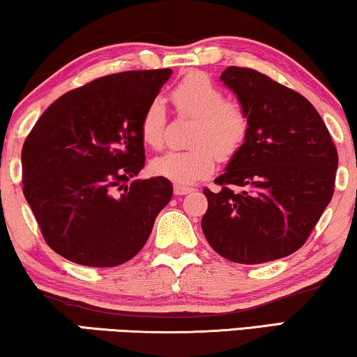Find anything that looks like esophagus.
Instances as JSON below:
<instances>
[{"instance_id": "1", "label": "esophagus", "mask_w": 357, "mask_h": 357, "mask_svg": "<svg viewBox=\"0 0 357 357\" xmlns=\"http://www.w3.org/2000/svg\"><path fill=\"white\" fill-rule=\"evenodd\" d=\"M194 188H190V185H185V184H174V194L176 195H184V194H189L192 192Z\"/></svg>"}]
</instances>
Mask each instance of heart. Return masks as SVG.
<instances>
[{
    "instance_id": "b5f03b06",
    "label": "heart",
    "mask_w": 357,
    "mask_h": 357,
    "mask_svg": "<svg viewBox=\"0 0 357 357\" xmlns=\"http://www.w3.org/2000/svg\"><path fill=\"white\" fill-rule=\"evenodd\" d=\"M172 98L181 114L195 118L189 150H172L155 158V174L174 183H194L208 176L215 169L218 155L228 158L243 147L249 134V114L236 100L225 92L204 73L185 76L173 89ZM167 128V109L160 98L145 107L139 130L144 144L150 149H162Z\"/></svg>"
}]
</instances>
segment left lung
I'll return each mask as SVG.
<instances>
[{
	"instance_id": "1",
	"label": "left lung",
	"mask_w": 357,
	"mask_h": 357,
	"mask_svg": "<svg viewBox=\"0 0 357 357\" xmlns=\"http://www.w3.org/2000/svg\"><path fill=\"white\" fill-rule=\"evenodd\" d=\"M222 82L249 114V134L218 190L205 188L202 231L215 252L264 264L307 241L333 197L338 152L317 109L303 95L249 68L229 66Z\"/></svg>"
}]
</instances>
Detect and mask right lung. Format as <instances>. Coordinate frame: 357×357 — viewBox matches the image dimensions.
Returning a JSON list of instances; mask_svg holds the SVG:
<instances>
[{"label":"right lung","mask_w":357,"mask_h":357,"mask_svg":"<svg viewBox=\"0 0 357 357\" xmlns=\"http://www.w3.org/2000/svg\"><path fill=\"white\" fill-rule=\"evenodd\" d=\"M172 69L109 74L50 105L22 147V190L54 252L116 267L144 248L172 200L167 178L135 179L145 163L139 123Z\"/></svg>","instance_id":"add662e5"}]
</instances>
